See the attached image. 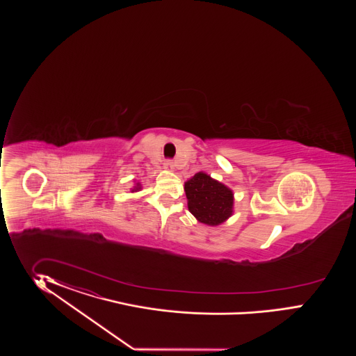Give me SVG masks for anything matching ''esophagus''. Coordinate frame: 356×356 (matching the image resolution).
<instances>
[{"mask_svg":"<svg viewBox=\"0 0 356 356\" xmlns=\"http://www.w3.org/2000/svg\"><path fill=\"white\" fill-rule=\"evenodd\" d=\"M164 167H165V170H168V171H172L173 167H175L172 159H167L165 163H164Z\"/></svg>","mask_w":356,"mask_h":356,"instance_id":"obj_1","label":"esophagus"}]
</instances>
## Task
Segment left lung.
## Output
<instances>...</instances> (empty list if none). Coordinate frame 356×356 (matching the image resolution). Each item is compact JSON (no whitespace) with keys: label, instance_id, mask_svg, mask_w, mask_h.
<instances>
[{"label":"left lung","instance_id":"8db88e82","mask_svg":"<svg viewBox=\"0 0 356 356\" xmlns=\"http://www.w3.org/2000/svg\"><path fill=\"white\" fill-rule=\"evenodd\" d=\"M188 209L201 223L220 225L232 214L234 194L226 185L198 172L185 183Z\"/></svg>","mask_w":356,"mask_h":356}]
</instances>
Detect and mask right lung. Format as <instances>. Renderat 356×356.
<instances>
[{"label": "right lung", "instance_id": "right-lung-1", "mask_svg": "<svg viewBox=\"0 0 356 356\" xmlns=\"http://www.w3.org/2000/svg\"><path fill=\"white\" fill-rule=\"evenodd\" d=\"M136 189H140V188H136Z\"/></svg>", "mask_w": 356, "mask_h": 356}]
</instances>
